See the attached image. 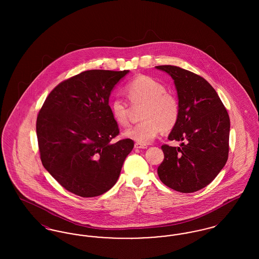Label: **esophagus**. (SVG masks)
<instances>
[{"label": "esophagus", "instance_id": "1", "mask_svg": "<svg viewBox=\"0 0 259 259\" xmlns=\"http://www.w3.org/2000/svg\"><path fill=\"white\" fill-rule=\"evenodd\" d=\"M135 148H142V149H145V148H148L147 145H142V144H139V143H136Z\"/></svg>", "mask_w": 259, "mask_h": 259}]
</instances>
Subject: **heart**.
Returning <instances> with one entry per match:
<instances>
[{"label": "heart", "instance_id": "b5f03b06", "mask_svg": "<svg viewBox=\"0 0 259 259\" xmlns=\"http://www.w3.org/2000/svg\"><path fill=\"white\" fill-rule=\"evenodd\" d=\"M125 92L133 107L144 106L140 123L127 128L123 135L139 144L151 143L161 131L172 129L179 120L180 105L177 98L166 91L159 81L147 75L132 79ZM113 120L124 126L128 123L129 106L121 98H114L110 105Z\"/></svg>", "mask_w": 259, "mask_h": 259}]
</instances>
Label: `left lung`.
I'll use <instances>...</instances> for the list:
<instances>
[{"label": "left lung", "mask_w": 259, "mask_h": 259, "mask_svg": "<svg viewBox=\"0 0 259 259\" xmlns=\"http://www.w3.org/2000/svg\"><path fill=\"white\" fill-rule=\"evenodd\" d=\"M156 69L171 75L180 116L169 134L181 147L163 145L164 160L157 169L161 182L183 193L210 184L224 167L229 151L230 119L217 91L198 74L165 65Z\"/></svg>", "instance_id": "1"}]
</instances>
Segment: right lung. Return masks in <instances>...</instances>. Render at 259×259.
I'll list each match as a JSON object with an SVG mask.
<instances>
[{"label":"right lung","instance_id":"add662e5","mask_svg":"<svg viewBox=\"0 0 259 259\" xmlns=\"http://www.w3.org/2000/svg\"><path fill=\"white\" fill-rule=\"evenodd\" d=\"M129 73L90 70L62 81L46 99L37 117L40 160L68 191L95 197L118 180L134 148L131 139L111 143L119 134L109 100Z\"/></svg>","mask_w":259,"mask_h":259}]
</instances>
